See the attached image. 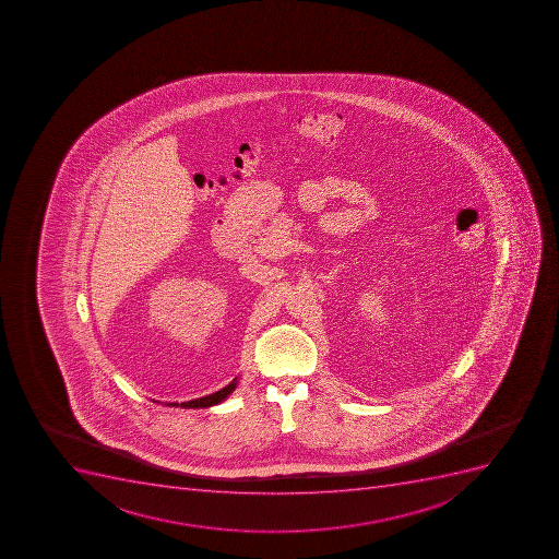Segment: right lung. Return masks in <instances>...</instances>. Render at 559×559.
<instances>
[{
    "label": "right lung",
    "mask_w": 559,
    "mask_h": 559,
    "mask_svg": "<svg viewBox=\"0 0 559 559\" xmlns=\"http://www.w3.org/2000/svg\"><path fill=\"white\" fill-rule=\"evenodd\" d=\"M238 379L240 376L231 381V383L226 384L223 390H217L215 393H210V395H204V397L192 399V401H187V403H166V406H173V408H187V409H198V408H212V406H217V404L223 403L226 399L235 392L237 389ZM153 403L160 404V401H153Z\"/></svg>",
    "instance_id": "right-lung-1"
}]
</instances>
